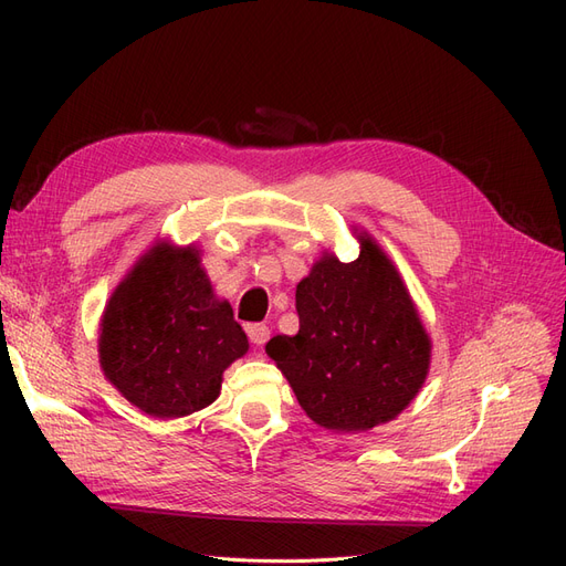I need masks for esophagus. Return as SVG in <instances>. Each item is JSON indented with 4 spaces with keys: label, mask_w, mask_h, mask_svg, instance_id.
Returning a JSON list of instances; mask_svg holds the SVG:
<instances>
[{
    "label": "esophagus",
    "mask_w": 566,
    "mask_h": 566,
    "mask_svg": "<svg viewBox=\"0 0 566 566\" xmlns=\"http://www.w3.org/2000/svg\"><path fill=\"white\" fill-rule=\"evenodd\" d=\"M269 335H271V331H269L266 323H250L248 325V337H250L252 345H256V347H262L264 342L269 339Z\"/></svg>",
    "instance_id": "esophagus-1"
}]
</instances>
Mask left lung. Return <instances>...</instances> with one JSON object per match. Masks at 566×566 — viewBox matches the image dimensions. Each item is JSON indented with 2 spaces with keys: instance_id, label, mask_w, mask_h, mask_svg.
Here are the masks:
<instances>
[{
  "instance_id": "1",
  "label": "left lung",
  "mask_w": 566,
  "mask_h": 566,
  "mask_svg": "<svg viewBox=\"0 0 566 566\" xmlns=\"http://www.w3.org/2000/svg\"><path fill=\"white\" fill-rule=\"evenodd\" d=\"M297 335H276L266 354L314 422L364 432L416 397L430 368V337L397 269L370 238L342 264L323 256L295 293Z\"/></svg>"
}]
</instances>
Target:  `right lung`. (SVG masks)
<instances>
[{
	"label": "right lung",
	"instance_id": "obj_1",
	"mask_svg": "<svg viewBox=\"0 0 566 566\" xmlns=\"http://www.w3.org/2000/svg\"><path fill=\"white\" fill-rule=\"evenodd\" d=\"M248 352L229 302L214 300L193 248H153L113 293L101 323L106 378L153 418H181L219 397Z\"/></svg>",
	"mask_w": 566,
	"mask_h": 566
}]
</instances>
